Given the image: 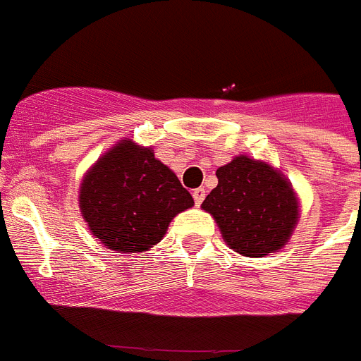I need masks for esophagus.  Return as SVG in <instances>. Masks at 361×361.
Segmentation results:
<instances>
[{"label":"esophagus","instance_id":"obj_1","mask_svg":"<svg viewBox=\"0 0 361 361\" xmlns=\"http://www.w3.org/2000/svg\"><path fill=\"white\" fill-rule=\"evenodd\" d=\"M204 197H206V190H204V188H197V190H193V200H195L197 206L202 204Z\"/></svg>","mask_w":361,"mask_h":361}]
</instances>
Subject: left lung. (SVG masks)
<instances>
[{
  "label": "left lung",
  "instance_id": "obj_1",
  "mask_svg": "<svg viewBox=\"0 0 361 361\" xmlns=\"http://www.w3.org/2000/svg\"><path fill=\"white\" fill-rule=\"evenodd\" d=\"M202 209L215 219L233 251L258 258L282 250L298 222L300 206L291 183L267 162L238 155L216 170Z\"/></svg>",
  "mask_w": 361,
  "mask_h": 361
}]
</instances>
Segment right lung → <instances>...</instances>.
I'll return each instance as SVG.
<instances>
[{
  "instance_id": "right-lung-1",
  "label": "right lung",
  "mask_w": 361,
  "mask_h": 361,
  "mask_svg": "<svg viewBox=\"0 0 361 361\" xmlns=\"http://www.w3.org/2000/svg\"><path fill=\"white\" fill-rule=\"evenodd\" d=\"M193 197L152 148L123 139L86 171L79 208L92 235L111 251L139 253L162 240Z\"/></svg>"
}]
</instances>
